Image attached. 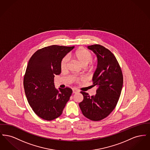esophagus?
<instances>
[{"mask_svg":"<svg viewBox=\"0 0 150 150\" xmlns=\"http://www.w3.org/2000/svg\"><path fill=\"white\" fill-rule=\"evenodd\" d=\"M79 92V91L77 89H75V88H74V89H72V93H78Z\"/></svg>","mask_w":150,"mask_h":150,"instance_id":"34e87169","label":"esophagus"}]
</instances>
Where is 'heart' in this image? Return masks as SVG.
Listing matches in <instances>:
<instances>
[{"mask_svg": "<svg viewBox=\"0 0 150 150\" xmlns=\"http://www.w3.org/2000/svg\"><path fill=\"white\" fill-rule=\"evenodd\" d=\"M71 57L74 58L80 64L84 67L92 62L93 57L92 53L89 50L84 48H80L76 50L73 54H72ZM69 62V59L67 56H65L62 58L61 62V69L62 71H66L67 69ZM93 66H91L90 67V69L92 70L93 69ZM81 79H83L82 78H78L76 79V80L79 81Z\"/></svg>", "mask_w": 150, "mask_h": 150, "instance_id": "b5f03b06", "label": "heart"}]
</instances>
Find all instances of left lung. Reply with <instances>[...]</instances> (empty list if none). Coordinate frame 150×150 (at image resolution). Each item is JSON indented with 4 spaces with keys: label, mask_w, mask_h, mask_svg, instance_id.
I'll list each match as a JSON object with an SVG mask.
<instances>
[{
    "label": "left lung",
    "mask_w": 150,
    "mask_h": 150,
    "mask_svg": "<svg viewBox=\"0 0 150 150\" xmlns=\"http://www.w3.org/2000/svg\"><path fill=\"white\" fill-rule=\"evenodd\" d=\"M98 58L97 68L93 75V86L97 89L94 96L80 92L84 99L79 103L81 112L92 121H100L114 110L121 94L123 76L114 54L100 44L88 46Z\"/></svg>",
    "instance_id": "1"
}]
</instances>
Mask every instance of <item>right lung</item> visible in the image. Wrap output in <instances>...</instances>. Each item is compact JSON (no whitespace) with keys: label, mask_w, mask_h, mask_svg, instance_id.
I'll return each mask as SVG.
<instances>
[{"label":"right lung","mask_w":150,"mask_h":150,"mask_svg":"<svg viewBox=\"0 0 150 150\" xmlns=\"http://www.w3.org/2000/svg\"><path fill=\"white\" fill-rule=\"evenodd\" d=\"M74 48L50 45L37 50L29 59L23 78L25 92L34 112L44 120L58 117L71 96L70 88H55L54 78L61 72V60Z\"/></svg>","instance_id":"obj_1"}]
</instances>
